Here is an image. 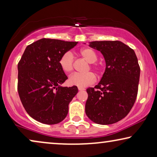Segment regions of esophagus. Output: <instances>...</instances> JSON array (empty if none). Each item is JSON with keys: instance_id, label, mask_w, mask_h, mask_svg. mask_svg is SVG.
Returning <instances> with one entry per match:
<instances>
[{"instance_id": "1", "label": "esophagus", "mask_w": 157, "mask_h": 157, "mask_svg": "<svg viewBox=\"0 0 157 157\" xmlns=\"http://www.w3.org/2000/svg\"><path fill=\"white\" fill-rule=\"evenodd\" d=\"M78 90H79V91H83V90H85V89H83V88H79L78 87Z\"/></svg>"}]
</instances>
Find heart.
<instances>
[{
  "label": "heart",
  "instance_id": "b5f03b06",
  "mask_svg": "<svg viewBox=\"0 0 157 157\" xmlns=\"http://www.w3.org/2000/svg\"><path fill=\"white\" fill-rule=\"evenodd\" d=\"M79 53L89 63H95L97 60V55L93 49L83 48L81 49ZM59 64L61 69L66 74L71 73L74 68V56L69 51L61 56L59 60ZM96 81L95 75L92 73L86 74H74L70 76L68 83L71 86H76L79 88H84Z\"/></svg>",
  "mask_w": 157,
  "mask_h": 157
}]
</instances>
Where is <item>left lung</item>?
I'll list each match as a JSON object with an SVG mask.
<instances>
[{"instance_id": "8db88e82", "label": "left lung", "mask_w": 157, "mask_h": 157, "mask_svg": "<svg viewBox=\"0 0 157 157\" xmlns=\"http://www.w3.org/2000/svg\"><path fill=\"white\" fill-rule=\"evenodd\" d=\"M102 53L106 68L95 88L86 89L85 111L94 123H117L129 113L136 101L140 67L134 51L119 40L89 42Z\"/></svg>"}]
</instances>
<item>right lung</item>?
I'll use <instances>...</instances> for the list:
<instances>
[{
    "label": "right lung",
    "mask_w": 157,
    "mask_h": 157,
    "mask_svg": "<svg viewBox=\"0 0 157 157\" xmlns=\"http://www.w3.org/2000/svg\"><path fill=\"white\" fill-rule=\"evenodd\" d=\"M78 42L42 38L25 49L18 64V91L30 117L45 124L63 121L68 104L78 93L76 86H61L68 78L61 69V56Z\"/></svg>",
    "instance_id": "1"
}]
</instances>
